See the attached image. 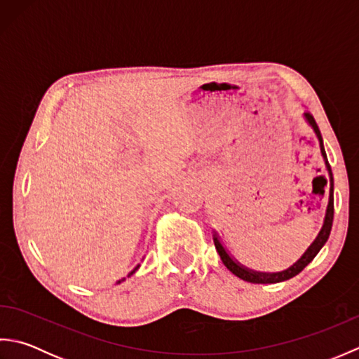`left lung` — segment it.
Wrapping results in <instances>:
<instances>
[{
	"instance_id": "1",
	"label": "left lung",
	"mask_w": 359,
	"mask_h": 359,
	"mask_svg": "<svg viewBox=\"0 0 359 359\" xmlns=\"http://www.w3.org/2000/svg\"><path fill=\"white\" fill-rule=\"evenodd\" d=\"M304 118H306L307 123L313 129L316 137H318V142H319V148H321V154L324 158V163L327 168V172H329V177H330V191H329V203H327V208H325V216H324V222L321 230L316 234L315 241L310 243V247L304 251V255L297 259V261L292 265L288 266L287 270H282V271H276V273H264V271H255L251 269H247L245 265H242L241 262L236 261L233 256H230L228 253L226 248L224 247V243L220 242L219 234L216 231H212V241H215V245L217 253L222 259L224 265L226 266L228 270H230L236 276L251 282V284H276V282H282V280H287L290 278L296 276V274H299L306 266L313 261L315 256L319 253V250L324 247V243L327 242L330 236V230H332V224H333V174H332V168L329 165V160H327V154H325V149H324V143H323V137H321V131H319V128L316 125V121L311 116L310 112H304Z\"/></svg>"
}]
</instances>
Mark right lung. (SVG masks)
Segmentation results:
<instances>
[{
    "mask_svg": "<svg viewBox=\"0 0 359 359\" xmlns=\"http://www.w3.org/2000/svg\"><path fill=\"white\" fill-rule=\"evenodd\" d=\"M139 266H140V264H139V265H137V266H135V269H134V270H133L131 273H129V274H128V278H129V276H133V274H134V273H135L137 270H139ZM125 279H126V278H123V279H120V280H117V284H120V282H123Z\"/></svg>",
    "mask_w": 359,
    "mask_h": 359,
    "instance_id": "1",
    "label": "right lung"
}]
</instances>
